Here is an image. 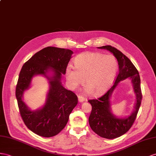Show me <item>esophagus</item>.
Segmentation results:
<instances>
[{
    "label": "esophagus",
    "mask_w": 156,
    "mask_h": 156,
    "mask_svg": "<svg viewBox=\"0 0 156 156\" xmlns=\"http://www.w3.org/2000/svg\"><path fill=\"white\" fill-rule=\"evenodd\" d=\"M78 101L80 103H83L85 101V98L83 96H82V95H78Z\"/></svg>",
    "instance_id": "34e87169"
}]
</instances>
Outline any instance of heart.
Segmentation results:
<instances>
[{"label":"heart","mask_w":156,"mask_h":156,"mask_svg":"<svg viewBox=\"0 0 156 156\" xmlns=\"http://www.w3.org/2000/svg\"><path fill=\"white\" fill-rule=\"evenodd\" d=\"M74 67L66 70V80L72 90H76L84 82L86 91L99 95L109 88L118 71V61L115 56L100 53H82L74 59Z\"/></svg>","instance_id":"1"}]
</instances>
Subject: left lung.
<instances>
[{"label": "left lung", "instance_id": "left-lung-1", "mask_svg": "<svg viewBox=\"0 0 156 156\" xmlns=\"http://www.w3.org/2000/svg\"><path fill=\"white\" fill-rule=\"evenodd\" d=\"M98 48L106 49L113 54L118 61L119 71L113 86L106 94L98 99H91L88 101L92 107L89 117V124L91 129L99 136L107 139H114L125 134L133 125L136 117L142 98L140 78L138 72L133 62L116 48L111 45ZM128 77L131 80L136 95L135 109L126 118H118L115 116L111 111L110 98L119 82Z\"/></svg>", "mask_w": 156, "mask_h": 156}]
</instances>
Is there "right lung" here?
<instances>
[{"label":"right lung","mask_w":156,"mask_h":156,"mask_svg":"<svg viewBox=\"0 0 156 156\" xmlns=\"http://www.w3.org/2000/svg\"><path fill=\"white\" fill-rule=\"evenodd\" d=\"M73 54L70 49L45 47L31 57L20 73L16 88L20 113L26 126L41 136L49 138L58 134L65 127L78 103L76 94L65 88L61 83L62 75L66 74ZM38 75L48 79L50 89L44 105L31 110L23 101V95L30 87L33 78Z\"/></svg>","instance_id":"obj_1"}]
</instances>
